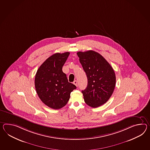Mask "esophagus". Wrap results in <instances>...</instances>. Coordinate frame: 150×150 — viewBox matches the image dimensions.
I'll return each instance as SVG.
<instances>
[{"mask_svg":"<svg viewBox=\"0 0 150 150\" xmlns=\"http://www.w3.org/2000/svg\"><path fill=\"white\" fill-rule=\"evenodd\" d=\"M74 84H75L76 87H77V81L76 80L74 81L73 82Z\"/></svg>","mask_w":150,"mask_h":150,"instance_id":"1","label":"esophagus"}]
</instances>
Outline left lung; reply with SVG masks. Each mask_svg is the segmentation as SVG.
I'll use <instances>...</instances> for the list:
<instances>
[{
	"mask_svg": "<svg viewBox=\"0 0 150 150\" xmlns=\"http://www.w3.org/2000/svg\"><path fill=\"white\" fill-rule=\"evenodd\" d=\"M79 57L88 79L87 88L82 93L84 101L93 108L105 103L113 93L116 77L113 68L98 52L79 51Z\"/></svg>",
	"mask_w": 150,
	"mask_h": 150,
	"instance_id": "left-lung-1",
	"label": "left lung"
}]
</instances>
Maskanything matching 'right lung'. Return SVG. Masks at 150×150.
Listing matches in <instances>:
<instances>
[{"label": "right lung", "instance_id": "1", "mask_svg": "<svg viewBox=\"0 0 150 150\" xmlns=\"http://www.w3.org/2000/svg\"><path fill=\"white\" fill-rule=\"evenodd\" d=\"M70 53H56L44 61L37 71L35 85L41 101L49 107L59 110L66 105L76 87L68 82L62 67Z\"/></svg>", "mask_w": 150, "mask_h": 150}]
</instances>
